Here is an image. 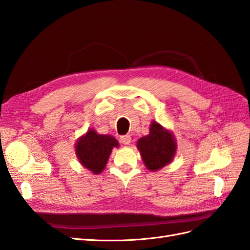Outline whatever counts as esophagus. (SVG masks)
<instances>
[{
    "instance_id": "34e87169",
    "label": "esophagus",
    "mask_w": 250,
    "mask_h": 250,
    "mask_svg": "<svg viewBox=\"0 0 250 250\" xmlns=\"http://www.w3.org/2000/svg\"><path fill=\"white\" fill-rule=\"evenodd\" d=\"M120 141L124 145H129L130 142H131V137L130 135H122V137L120 138Z\"/></svg>"
}]
</instances>
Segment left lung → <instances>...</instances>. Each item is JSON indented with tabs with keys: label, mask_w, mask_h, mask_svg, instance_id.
Instances as JSON below:
<instances>
[{
	"label": "left lung",
	"mask_w": 250,
	"mask_h": 250,
	"mask_svg": "<svg viewBox=\"0 0 250 250\" xmlns=\"http://www.w3.org/2000/svg\"><path fill=\"white\" fill-rule=\"evenodd\" d=\"M137 147L146 168L155 172L169 165L176 154L177 144L173 133L156 121L150 124L149 134L139 139Z\"/></svg>",
	"instance_id": "left-lung-1"
}]
</instances>
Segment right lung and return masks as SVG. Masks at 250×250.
<instances>
[{"label":"right lung","mask_w":250,"mask_h":250,"mask_svg":"<svg viewBox=\"0 0 250 250\" xmlns=\"http://www.w3.org/2000/svg\"><path fill=\"white\" fill-rule=\"evenodd\" d=\"M115 147H119L115 138L109 134H99L89 128L75 144V153L83 167L97 175L104 170Z\"/></svg>","instance_id":"right-lung-1"}]
</instances>
